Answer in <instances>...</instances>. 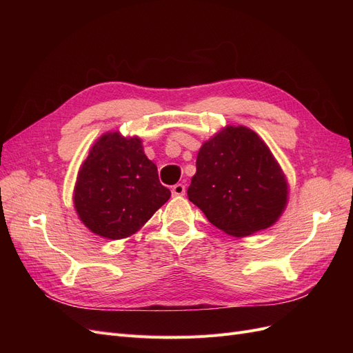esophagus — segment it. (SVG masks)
Returning a JSON list of instances; mask_svg holds the SVG:
<instances>
[{
  "instance_id": "obj_1",
  "label": "esophagus",
  "mask_w": 353,
  "mask_h": 353,
  "mask_svg": "<svg viewBox=\"0 0 353 353\" xmlns=\"http://www.w3.org/2000/svg\"><path fill=\"white\" fill-rule=\"evenodd\" d=\"M185 194V185L184 184H175L172 187V196H184Z\"/></svg>"
}]
</instances>
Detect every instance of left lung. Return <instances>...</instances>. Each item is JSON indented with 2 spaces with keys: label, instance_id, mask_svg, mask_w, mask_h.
<instances>
[{
  "label": "left lung",
  "instance_id": "8db88e82",
  "mask_svg": "<svg viewBox=\"0 0 353 353\" xmlns=\"http://www.w3.org/2000/svg\"><path fill=\"white\" fill-rule=\"evenodd\" d=\"M190 201L212 225L232 237L268 228L287 205L283 170L262 138L245 126H227L201 145Z\"/></svg>",
  "mask_w": 353,
  "mask_h": 353
}]
</instances>
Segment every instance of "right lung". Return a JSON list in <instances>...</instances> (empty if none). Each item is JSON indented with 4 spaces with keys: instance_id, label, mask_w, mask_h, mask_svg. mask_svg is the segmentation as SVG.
<instances>
[{
    "instance_id": "obj_1",
    "label": "right lung",
    "mask_w": 353,
    "mask_h": 353,
    "mask_svg": "<svg viewBox=\"0 0 353 353\" xmlns=\"http://www.w3.org/2000/svg\"><path fill=\"white\" fill-rule=\"evenodd\" d=\"M169 197L140 138L108 132L95 141L79 169L73 203L85 227L119 240L140 230Z\"/></svg>"
}]
</instances>
